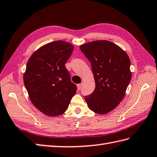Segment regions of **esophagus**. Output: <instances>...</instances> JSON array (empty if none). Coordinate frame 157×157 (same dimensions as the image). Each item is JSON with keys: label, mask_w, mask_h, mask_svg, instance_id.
I'll return each mask as SVG.
<instances>
[{"label": "esophagus", "mask_w": 157, "mask_h": 157, "mask_svg": "<svg viewBox=\"0 0 157 157\" xmlns=\"http://www.w3.org/2000/svg\"><path fill=\"white\" fill-rule=\"evenodd\" d=\"M81 87H82V84H78V85H77L78 90H81Z\"/></svg>", "instance_id": "34e87169"}]
</instances>
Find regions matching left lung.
I'll use <instances>...</instances> for the list:
<instances>
[{
	"instance_id": "1",
	"label": "left lung",
	"mask_w": 157,
	"mask_h": 157,
	"mask_svg": "<svg viewBox=\"0 0 157 157\" xmlns=\"http://www.w3.org/2000/svg\"><path fill=\"white\" fill-rule=\"evenodd\" d=\"M91 64L95 89L85 96L89 109L99 114L114 109L122 101L131 81L130 60L126 52L107 40L91 41L80 46Z\"/></svg>"
}]
</instances>
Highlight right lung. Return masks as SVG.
<instances>
[{"mask_svg": "<svg viewBox=\"0 0 157 157\" xmlns=\"http://www.w3.org/2000/svg\"><path fill=\"white\" fill-rule=\"evenodd\" d=\"M73 49L68 42L52 41L37 50L27 62L24 85L33 105L46 116L64 113L76 93L65 67Z\"/></svg>", "mask_w": 157, "mask_h": 157, "instance_id": "1", "label": "right lung"}]
</instances>
